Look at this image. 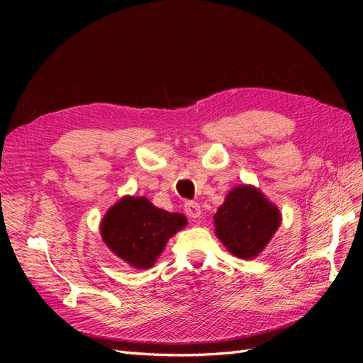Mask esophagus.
<instances>
[{"label": "esophagus", "instance_id": "esophagus-1", "mask_svg": "<svg viewBox=\"0 0 363 363\" xmlns=\"http://www.w3.org/2000/svg\"><path fill=\"white\" fill-rule=\"evenodd\" d=\"M184 211H186L190 218H198L199 215H201V207H199V203L196 201H186V204H184Z\"/></svg>", "mask_w": 363, "mask_h": 363}]
</instances>
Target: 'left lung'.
<instances>
[{"label": "left lung", "instance_id": "left-lung-1", "mask_svg": "<svg viewBox=\"0 0 363 363\" xmlns=\"http://www.w3.org/2000/svg\"><path fill=\"white\" fill-rule=\"evenodd\" d=\"M215 234L242 259H252L265 248L281 225V215L252 187H237L226 196L213 217Z\"/></svg>", "mask_w": 363, "mask_h": 363}]
</instances>
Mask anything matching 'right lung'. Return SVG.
Instances as JSON below:
<instances>
[{
  "label": "right lung",
  "instance_id": "right-lung-1",
  "mask_svg": "<svg viewBox=\"0 0 363 363\" xmlns=\"http://www.w3.org/2000/svg\"><path fill=\"white\" fill-rule=\"evenodd\" d=\"M186 225L181 213L157 209L143 196H126L106 213L101 235L112 252L143 269L156 262L168 238Z\"/></svg>",
  "mask_w": 363,
  "mask_h": 363
}]
</instances>
